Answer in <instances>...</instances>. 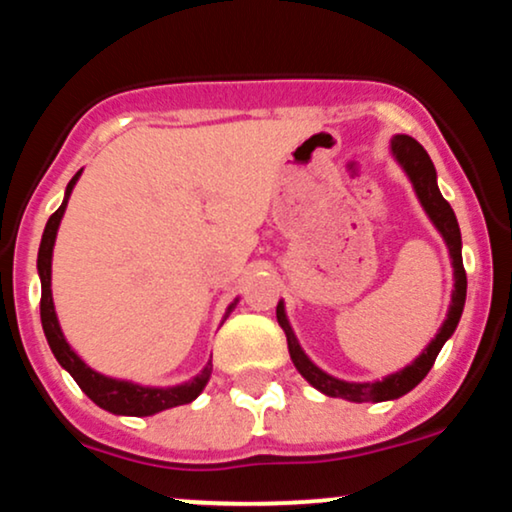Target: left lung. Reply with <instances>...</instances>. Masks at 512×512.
<instances>
[{"instance_id": "1", "label": "left lung", "mask_w": 512, "mask_h": 512, "mask_svg": "<svg viewBox=\"0 0 512 512\" xmlns=\"http://www.w3.org/2000/svg\"><path fill=\"white\" fill-rule=\"evenodd\" d=\"M392 156L397 158L399 166L404 168V173L409 175L411 185H414L416 197H419L421 207L426 209L428 219L433 221V226L438 228L440 236H443L445 245H448L450 257H452V269H455V291H452V303L448 310V317H445L443 327H440L436 339L421 351V356L416 358L414 363L407 368H402L399 373L387 375L383 380H375V383H346V380H337L332 375H327L325 370H320L305 356V351L298 344L296 334H293L289 320H286L284 303L279 301L276 305V320H279L281 330L286 332V342H289V354L293 366L298 368V373L308 380L315 390H320L322 395L327 397H342L349 399V402H385V399H397L407 395L409 390H414L421 380L426 378L428 370L436 363V356L443 349V344L448 342L455 332L457 322L462 317L464 298H467V274H464L462 264V236L460 226H457L455 211L448 202H445L443 195L438 190L436 182V168H433L431 156L426 154V149L416 139L407 137V134H397L390 142Z\"/></svg>"}]
</instances>
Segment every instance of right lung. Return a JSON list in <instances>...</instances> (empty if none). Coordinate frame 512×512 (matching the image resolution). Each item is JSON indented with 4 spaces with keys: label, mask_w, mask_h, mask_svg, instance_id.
Wrapping results in <instances>:
<instances>
[{
    "label": "right lung",
    "mask_w": 512,
    "mask_h": 512,
    "mask_svg": "<svg viewBox=\"0 0 512 512\" xmlns=\"http://www.w3.org/2000/svg\"><path fill=\"white\" fill-rule=\"evenodd\" d=\"M79 175L81 170L72 180H69L62 207L48 219V226H45L43 240H40V250H38V274H40V289H43V293H40V322H43V330H45V337H48L52 354H55V358L60 361V366L64 370H69V375L76 380V385H79L81 390H84L86 395L98 404V407L105 411H113V414L151 416L163 409L190 404L192 399H197L199 392L204 390V385L209 383L211 361L204 366V370L197 375V378L190 380V383H182L175 387H142V385L127 383V380H115V378H108V375L96 373V370L88 368L86 363L74 354L72 346H69L67 339H64L60 322H57V315H55V305H52V289H50L52 248H55L57 228H60L64 209H67V199L72 195ZM233 308H236V303L228 305L226 317Z\"/></svg>",
    "instance_id": "right-lung-1"
}]
</instances>
